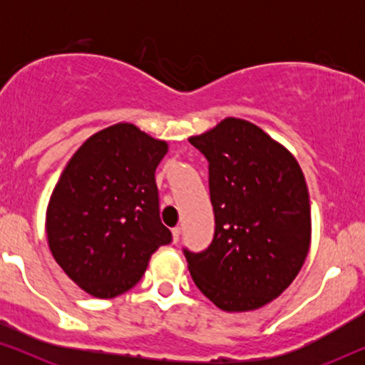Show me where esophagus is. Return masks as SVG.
Instances as JSON below:
<instances>
[{"label": "esophagus", "instance_id": "1", "mask_svg": "<svg viewBox=\"0 0 365 365\" xmlns=\"http://www.w3.org/2000/svg\"><path fill=\"white\" fill-rule=\"evenodd\" d=\"M179 236H181V227H174L173 229V242L174 244L179 241Z\"/></svg>", "mask_w": 365, "mask_h": 365}]
</instances>
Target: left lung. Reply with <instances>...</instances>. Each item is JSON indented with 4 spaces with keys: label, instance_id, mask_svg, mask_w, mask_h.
<instances>
[{
    "label": "left lung",
    "instance_id": "8db88e82",
    "mask_svg": "<svg viewBox=\"0 0 365 365\" xmlns=\"http://www.w3.org/2000/svg\"><path fill=\"white\" fill-rule=\"evenodd\" d=\"M189 143L209 161L216 231L206 251L184 249L199 291L226 312L281 296L311 246V204L296 158L256 124L226 118Z\"/></svg>",
    "mask_w": 365,
    "mask_h": 365
}]
</instances>
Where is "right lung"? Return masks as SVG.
Segmentation results:
<instances>
[{"label": "right lung", "mask_w": 365, "mask_h": 365, "mask_svg": "<svg viewBox=\"0 0 365 365\" xmlns=\"http://www.w3.org/2000/svg\"><path fill=\"white\" fill-rule=\"evenodd\" d=\"M168 149L134 124L118 123L88 138L63 169L46 209L48 246L91 296L129 291L153 252L171 242L154 179Z\"/></svg>", "instance_id": "add662e5"}]
</instances>
